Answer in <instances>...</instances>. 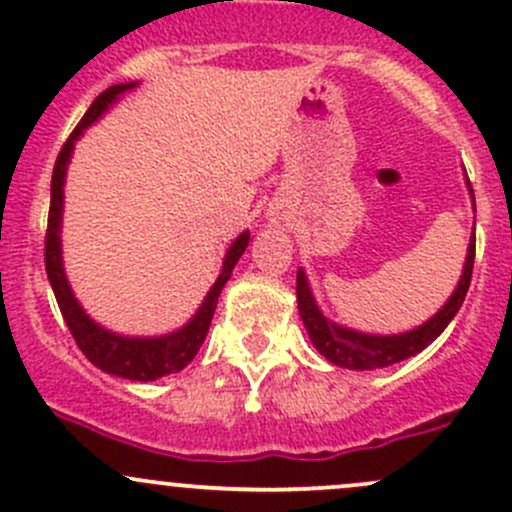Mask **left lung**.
I'll list each match as a JSON object with an SVG mask.
<instances>
[{
    "mask_svg": "<svg viewBox=\"0 0 512 512\" xmlns=\"http://www.w3.org/2000/svg\"><path fill=\"white\" fill-rule=\"evenodd\" d=\"M466 174V171H464ZM466 186L471 193V206L476 213V198H473V188L469 176H466ZM473 257H476V223H473V233L469 240V250H466V262L464 270H461L459 284L451 292V297L446 299V304L441 306L432 319L424 321L422 326L412 328L405 333H392V336H380V333H363L355 331V328L341 326L336 321L326 319L324 311L316 304L314 294H311L309 279L306 272H297V304H299V316L304 321L306 333H309L311 343L319 351L328 363L338 365V368L348 370H375V368H387L392 363H400V360L412 358L419 351L429 346L432 341H437L446 326L451 324V319L456 316V311L464 304L466 292H469L471 284V272H473Z\"/></svg>",
    "mask_w": 512,
    "mask_h": 512,
    "instance_id": "obj_1",
    "label": "left lung"
}]
</instances>
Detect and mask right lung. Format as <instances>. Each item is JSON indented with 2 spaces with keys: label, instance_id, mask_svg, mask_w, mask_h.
<instances>
[{
  "label": "right lung",
  "instance_id": "obj_1",
  "mask_svg": "<svg viewBox=\"0 0 512 512\" xmlns=\"http://www.w3.org/2000/svg\"><path fill=\"white\" fill-rule=\"evenodd\" d=\"M134 83H120L107 88L95 98L93 105L73 129L68 142L63 144L61 154H58L56 166H53V179H51V211H48V230H46V274L51 282L53 294H56L58 309H61L63 319H66L68 328H71L75 343L85 358L95 365V368L105 370V373L117 375V378L134 380V383H149V380H159L164 375L179 373L184 370L193 358H196L198 348L203 346L211 328V319L215 314V304H218L220 292H223L225 282L233 274V267L245 252L247 242H250V233H240L228 247L223 260V270H220L218 279L213 287L208 289L206 299L198 306L196 314L188 319L176 331L164 333V336H125V333H115L110 328L100 326L98 321L90 319L88 311L80 306L75 299L71 282H68L66 270H63V250H61V223H63V186H66L68 164H71L73 147L90 125L100 120L122 95L137 88Z\"/></svg>",
  "mask_w": 512,
  "mask_h": 512
}]
</instances>
